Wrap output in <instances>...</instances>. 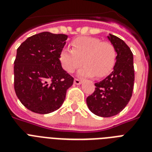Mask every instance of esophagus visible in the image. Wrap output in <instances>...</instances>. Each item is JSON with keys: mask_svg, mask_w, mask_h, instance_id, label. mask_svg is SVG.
<instances>
[{"mask_svg": "<svg viewBox=\"0 0 152 152\" xmlns=\"http://www.w3.org/2000/svg\"><path fill=\"white\" fill-rule=\"evenodd\" d=\"M81 83H82V81L78 80V79H75L74 80V83L76 84V85H80V84H81Z\"/></svg>", "mask_w": 152, "mask_h": 152, "instance_id": "34e87169", "label": "esophagus"}]
</instances>
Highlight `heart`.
<instances>
[{"instance_id": "heart-1", "label": "heart", "mask_w": 152, "mask_h": 152, "mask_svg": "<svg viewBox=\"0 0 152 152\" xmlns=\"http://www.w3.org/2000/svg\"><path fill=\"white\" fill-rule=\"evenodd\" d=\"M72 50L64 48L59 59L62 68L72 73L82 63L85 65L78 72L80 77L102 78L110 73L116 63L114 46L108 42L94 37H79L71 43Z\"/></svg>"}]
</instances>
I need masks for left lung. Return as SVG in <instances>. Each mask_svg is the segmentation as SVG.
<instances>
[{
	"label": "left lung",
	"mask_w": 152,
	"mask_h": 152,
	"mask_svg": "<svg viewBox=\"0 0 152 152\" xmlns=\"http://www.w3.org/2000/svg\"><path fill=\"white\" fill-rule=\"evenodd\" d=\"M107 39L114 46L117 57L113 72L99 83L87 98L88 108L95 115L109 118L118 114L127 106L134 86L133 54L125 42L109 34Z\"/></svg>",
	"instance_id": "8db88e82"
}]
</instances>
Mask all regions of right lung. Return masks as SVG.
I'll return each mask as SVG.
<instances>
[{
    "mask_svg": "<svg viewBox=\"0 0 152 152\" xmlns=\"http://www.w3.org/2000/svg\"><path fill=\"white\" fill-rule=\"evenodd\" d=\"M67 39L66 34L42 32L27 38L17 49L14 88L21 103L32 112L57 110L73 83L59 59Z\"/></svg>",
    "mask_w": 152,
    "mask_h": 152,
    "instance_id": "add662e5",
    "label": "right lung"
}]
</instances>
